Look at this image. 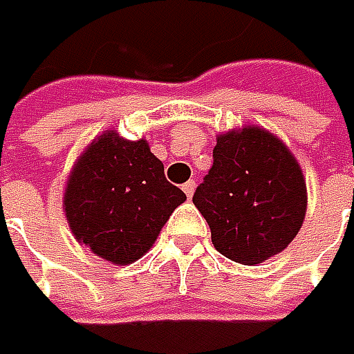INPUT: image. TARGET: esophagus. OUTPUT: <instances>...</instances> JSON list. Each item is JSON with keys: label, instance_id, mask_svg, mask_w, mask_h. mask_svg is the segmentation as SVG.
Wrapping results in <instances>:
<instances>
[{"label": "esophagus", "instance_id": "34e87169", "mask_svg": "<svg viewBox=\"0 0 354 354\" xmlns=\"http://www.w3.org/2000/svg\"><path fill=\"white\" fill-rule=\"evenodd\" d=\"M182 190H184V194H186V196L192 198V196H194V190H196V184H194V182L190 180V182H186V184L182 186Z\"/></svg>", "mask_w": 354, "mask_h": 354}]
</instances>
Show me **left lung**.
Listing matches in <instances>:
<instances>
[{
  "instance_id": "8db88e82",
  "label": "left lung",
  "mask_w": 354,
  "mask_h": 354,
  "mask_svg": "<svg viewBox=\"0 0 354 354\" xmlns=\"http://www.w3.org/2000/svg\"><path fill=\"white\" fill-rule=\"evenodd\" d=\"M214 164L194 192L212 244L226 259L257 266L282 252L306 214L301 164L279 136L242 126L218 134Z\"/></svg>"
}]
</instances>
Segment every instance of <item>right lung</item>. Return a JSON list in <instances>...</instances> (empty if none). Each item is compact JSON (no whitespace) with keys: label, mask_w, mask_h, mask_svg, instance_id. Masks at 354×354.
Instances as JSON below:
<instances>
[{"label":"right lung","mask_w":354,"mask_h":354,"mask_svg":"<svg viewBox=\"0 0 354 354\" xmlns=\"http://www.w3.org/2000/svg\"><path fill=\"white\" fill-rule=\"evenodd\" d=\"M186 200L164 176L148 140L115 130L95 136L77 156L64 190V212L80 244L112 264H132L156 242Z\"/></svg>","instance_id":"obj_1"}]
</instances>
